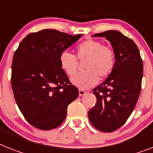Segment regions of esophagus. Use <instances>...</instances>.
I'll return each instance as SVG.
<instances>
[{
	"label": "esophagus",
	"mask_w": 153,
	"mask_h": 153,
	"mask_svg": "<svg viewBox=\"0 0 153 153\" xmlns=\"http://www.w3.org/2000/svg\"><path fill=\"white\" fill-rule=\"evenodd\" d=\"M85 93H86V92H85V91L82 90V89H79V96H84Z\"/></svg>",
	"instance_id": "obj_1"
}]
</instances>
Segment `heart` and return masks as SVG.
Returning <instances> with one entry per match:
<instances>
[{
  "mask_svg": "<svg viewBox=\"0 0 153 153\" xmlns=\"http://www.w3.org/2000/svg\"><path fill=\"white\" fill-rule=\"evenodd\" d=\"M77 57L79 60H85V71L73 76L71 82L80 88H88L108 76L114 69L115 57L114 51L104 47L101 42L93 39H87L76 47ZM61 68L68 75L75 74L78 67L76 57L68 51H63L60 55Z\"/></svg>",
  "mask_w": 153,
  "mask_h": 153,
  "instance_id": "obj_1",
  "label": "heart"
}]
</instances>
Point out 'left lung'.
Listing matches in <instances>:
<instances>
[{"label": "left lung", "mask_w": 153, "mask_h": 153, "mask_svg": "<svg viewBox=\"0 0 153 153\" xmlns=\"http://www.w3.org/2000/svg\"><path fill=\"white\" fill-rule=\"evenodd\" d=\"M105 37L113 47L115 65L104 82L93 89L96 103L88 113L91 124L102 132H112L126 122L141 91L143 63L134 41L116 30L92 35Z\"/></svg>", "instance_id": "8db88e82"}]
</instances>
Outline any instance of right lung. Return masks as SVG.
<instances>
[{"mask_svg": "<svg viewBox=\"0 0 153 153\" xmlns=\"http://www.w3.org/2000/svg\"><path fill=\"white\" fill-rule=\"evenodd\" d=\"M55 29H43L23 39L14 53L11 87L27 121L41 130L61 125L67 108L79 96L60 65L63 51L79 40Z\"/></svg>", "mask_w": 153, "mask_h": 153, "instance_id": "right-lung-1", "label": "right lung"}]
</instances>
